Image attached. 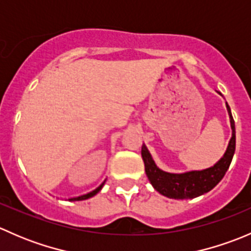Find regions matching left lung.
Segmentation results:
<instances>
[{
  "instance_id": "8db88e82",
  "label": "left lung",
  "mask_w": 251,
  "mask_h": 251,
  "mask_svg": "<svg viewBox=\"0 0 251 251\" xmlns=\"http://www.w3.org/2000/svg\"><path fill=\"white\" fill-rule=\"evenodd\" d=\"M221 95L220 92H217ZM227 111L229 115V123L232 128V137L228 142L224 156L214 164V166L204 170H192L181 174H174L164 171L156 166L151 158L148 148L143 143L142 146V159L144 161V170L149 182L156 192L170 199H193L211 191L228 170L233 159L235 151V126L231 108L226 103Z\"/></svg>"
}]
</instances>
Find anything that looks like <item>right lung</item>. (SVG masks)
Returning a JSON list of instances; mask_svg holds the SVG:
<instances>
[{
  "mask_svg": "<svg viewBox=\"0 0 251 251\" xmlns=\"http://www.w3.org/2000/svg\"><path fill=\"white\" fill-rule=\"evenodd\" d=\"M104 183H105V181L103 182L102 184H100V186H98L97 188L95 189V191H92V192H90V193H87V194H83V196H80V197H76V198H70L69 201H85V199H88V198H91V197H93V196H96V194L98 193V192L100 191V189L103 188V186H104Z\"/></svg>",
  "mask_w": 251,
  "mask_h": 251,
  "instance_id": "right-lung-1",
  "label": "right lung"
}]
</instances>
